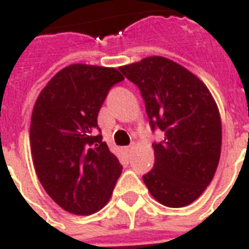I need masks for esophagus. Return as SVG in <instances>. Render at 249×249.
Returning <instances> with one entry per match:
<instances>
[{"label": "esophagus", "mask_w": 249, "mask_h": 249, "mask_svg": "<svg viewBox=\"0 0 249 249\" xmlns=\"http://www.w3.org/2000/svg\"><path fill=\"white\" fill-rule=\"evenodd\" d=\"M133 148H134V145H129V146H125V152L130 153V152H132V150H133Z\"/></svg>", "instance_id": "1"}]
</instances>
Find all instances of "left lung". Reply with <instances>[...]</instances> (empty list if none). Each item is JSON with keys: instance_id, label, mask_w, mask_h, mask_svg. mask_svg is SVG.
Listing matches in <instances>:
<instances>
[{"instance_id": "8db88e82", "label": "left lung", "mask_w": 249, "mask_h": 249, "mask_svg": "<svg viewBox=\"0 0 249 249\" xmlns=\"http://www.w3.org/2000/svg\"><path fill=\"white\" fill-rule=\"evenodd\" d=\"M120 71L139 87L152 130L163 132L161 142L153 143L154 166L142 176L148 190L167 207L193 203L213 181L222 148L220 115L209 88L162 56Z\"/></svg>"}]
</instances>
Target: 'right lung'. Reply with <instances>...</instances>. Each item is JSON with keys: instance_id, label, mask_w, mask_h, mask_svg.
Wrapping results in <instances>:
<instances>
[{"instance_id": "right-lung-1", "label": "right lung", "mask_w": 249, "mask_h": 249, "mask_svg": "<svg viewBox=\"0 0 249 249\" xmlns=\"http://www.w3.org/2000/svg\"><path fill=\"white\" fill-rule=\"evenodd\" d=\"M121 80L116 68L71 64L36 99L30 125L34 167L46 193L68 213L103 209L121 174L117 157L96 133L99 110Z\"/></svg>"}]
</instances>
